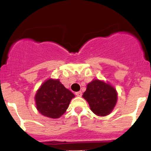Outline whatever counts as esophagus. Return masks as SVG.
<instances>
[{
    "label": "esophagus",
    "instance_id": "esophagus-1",
    "mask_svg": "<svg viewBox=\"0 0 151 151\" xmlns=\"http://www.w3.org/2000/svg\"><path fill=\"white\" fill-rule=\"evenodd\" d=\"M76 96H81V95H82V93L81 92V91H77V92L75 93Z\"/></svg>",
    "mask_w": 151,
    "mask_h": 151
}]
</instances>
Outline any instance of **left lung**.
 I'll return each instance as SVG.
<instances>
[{
  "mask_svg": "<svg viewBox=\"0 0 151 151\" xmlns=\"http://www.w3.org/2000/svg\"><path fill=\"white\" fill-rule=\"evenodd\" d=\"M93 114L105 116L111 113L117 102L118 93L109 82L93 79L82 95Z\"/></svg>",
  "mask_w": 151,
  "mask_h": 151,
  "instance_id": "1",
  "label": "left lung"
}]
</instances>
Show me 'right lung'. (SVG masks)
<instances>
[{"instance_id": "obj_1", "label": "right lung", "mask_w": 151, "mask_h": 151, "mask_svg": "<svg viewBox=\"0 0 151 151\" xmlns=\"http://www.w3.org/2000/svg\"><path fill=\"white\" fill-rule=\"evenodd\" d=\"M72 91L60 82L59 79H48L41 84L35 96L37 110L50 119L62 116L74 97Z\"/></svg>"}]
</instances>
